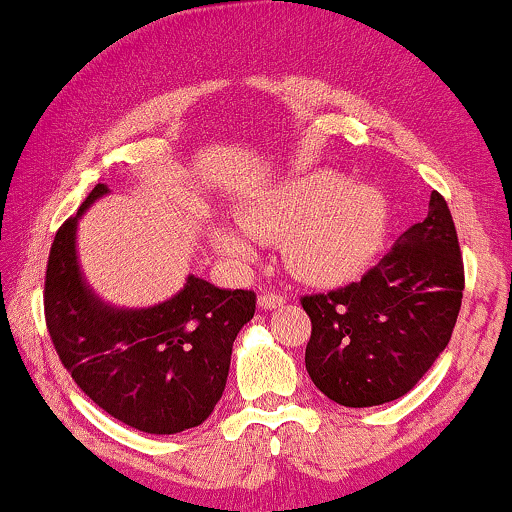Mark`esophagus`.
Listing matches in <instances>:
<instances>
[{"label": "esophagus", "instance_id": "obj_1", "mask_svg": "<svg viewBox=\"0 0 512 512\" xmlns=\"http://www.w3.org/2000/svg\"><path fill=\"white\" fill-rule=\"evenodd\" d=\"M285 301H287V296L275 294V292H263L261 296H258V306H261L263 311H273V308L285 306Z\"/></svg>", "mask_w": 512, "mask_h": 512}]
</instances>
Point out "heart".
I'll list each match as a JSON object with an SVG mask.
<instances>
[{"mask_svg": "<svg viewBox=\"0 0 512 512\" xmlns=\"http://www.w3.org/2000/svg\"><path fill=\"white\" fill-rule=\"evenodd\" d=\"M391 208L380 187L315 168L270 182L239 206L241 230L211 225L220 256L251 263L258 242H280L289 273L315 287L344 285L363 275L384 249Z\"/></svg>", "mask_w": 512, "mask_h": 512, "instance_id": "obj_1", "label": "heart"}]
</instances>
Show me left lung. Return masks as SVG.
Listing matches in <instances>:
<instances>
[{
	"mask_svg": "<svg viewBox=\"0 0 512 512\" xmlns=\"http://www.w3.org/2000/svg\"><path fill=\"white\" fill-rule=\"evenodd\" d=\"M463 285L456 225L432 192L427 218L361 282L301 299L313 325L306 370L315 387L346 408L401 399L449 344Z\"/></svg>",
	"mask_w": 512,
	"mask_h": 512,
	"instance_id": "left-lung-1",
	"label": "left lung"
}]
</instances>
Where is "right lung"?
Listing matches in <instances>:
<instances>
[{"instance_id":"obj_1","label":"right lung","mask_w":512,"mask_h":512,"mask_svg":"<svg viewBox=\"0 0 512 512\" xmlns=\"http://www.w3.org/2000/svg\"><path fill=\"white\" fill-rule=\"evenodd\" d=\"M106 194V185L94 187L54 237L44 280L49 337L75 384L116 420L147 434L192 430L223 396L232 344L254 318L256 294L187 275L161 304L104 301L82 273L78 223Z\"/></svg>"}]
</instances>
